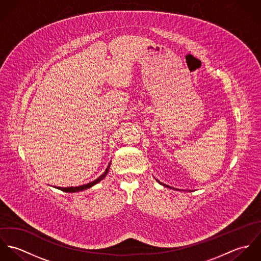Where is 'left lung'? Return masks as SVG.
Returning <instances> with one entry per match:
<instances>
[{"instance_id": "8db88e82", "label": "left lung", "mask_w": 261, "mask_h": 261, "mask_svg": "<svg viewBox=\"0 0 261 261\" xmlns=\"http://www.w3.org/2000/svg\"><path fill=\"white\" fill-rule=\"evenodd\" d=\"M155 180H156V179H155ZM156 182H158V183H160V184H161V185H163V186L167 187V188H170V189H172V190H179V189H175V188H173V187L168 186V185H166V184H163V183H161V182H160V181H158V180H156Z\"/></svg>"}]
</instances>
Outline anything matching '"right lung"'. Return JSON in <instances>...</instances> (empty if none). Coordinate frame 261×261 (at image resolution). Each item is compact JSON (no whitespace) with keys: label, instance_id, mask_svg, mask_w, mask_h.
Segmentation results:
<instances>
[{"label":"right lung","instance_id":"obj_1","mask_svg":"<svg viewBox=\"0 0 261 261\" xmlns=\"http://www.w3.org/2000/svg\"><path fill=\"white\" fill-rule=\"evenodd\" d=\"M110 167H111V163H110L109 167L107 168V170L105 171V173H103L100 177H98V178L95 179L94 181H92V182H90V183H87V184H85V185H81V186L77 187H67V188H65V187H55V188H56V189H59V190H61V191H63V192H66V193H74V192H81V191L87 190V189H89V188L96 185L97 183H99L101 180H103V179L106 178V176H107L108 173L110 172Z\"/></svg>","mask_w":261,"mask_h":261}]
</instances>
